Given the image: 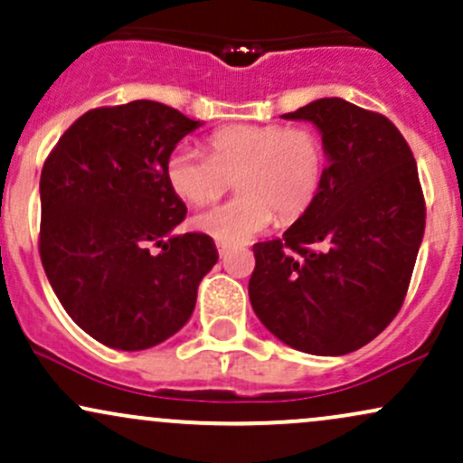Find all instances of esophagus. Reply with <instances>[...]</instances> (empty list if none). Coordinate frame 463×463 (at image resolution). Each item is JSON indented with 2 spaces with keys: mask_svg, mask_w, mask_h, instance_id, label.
<instances>
[{
  "mask_svg": "<svg viewBox=\"0 0 463 463\" xmlns=\"http://www.w3.org/2000/svg\"><path fill=\"white\" fill-rule=\"evenodd\" d=\"M216 249H219V255H221V258H225V255L227 253H230V247H225V244H216Z\"/></svg>",
  "mask_w": 463,
  "mask_h": 463,
  "instance_id": "obj_1",
  "label": "esophagus"
}]
</instances>
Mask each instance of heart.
I'll use <instances>...</instances> for the list:
<instances>
[{
	"label": "heart",
	"instance_id": "1",
	"mask_svg": "<svg viewBox=\"0 0 463 463\" xmlns=\"http://www.w3.org/2000/svg\"><path fill=\"white\" fill-rule=\"evenodd\" d=\"M210 154L182 145L168 156L166 179L184 201L201 205L238 182L241 197L199 212L193 225L225 247L251 242L277 212L295 221L312 208L327 171L320 136L309 128L232 125L210 136Z\"/></svg>",
	"mask_w": 463,
	"mask_h": 463
}]
</instances>
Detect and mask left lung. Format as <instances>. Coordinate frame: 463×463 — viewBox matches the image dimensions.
<instances>
[{"label": "left lung", "instance_id": "8db88e82", "mask_svg": "<svg viewBox=\"0 0 463 463\" xmlns=\"http://www.w3.org/2000/svg\"><path fill=\"white\" fill-rule=\"evenodd\" d=\"M288 121L320 132L327 171L317 201L253 247V312L309 355L362 349L399 314L425 236V201L403 134L377 112L325 97Z\"/></svg>", "mask_w": 463, "mask_h": 463}]
</instances>
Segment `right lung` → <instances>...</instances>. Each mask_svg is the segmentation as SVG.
<instances>
[{
    "label": "right lung",
    "instance_id": "add662e5",
    "mask_svg": "<svg viewBox=\"0 0 463 463\" xmlns=\"http://www.w3.org/2000/svg\"><path fill=\"white\" fill-rule=\"evenodd\" d=\"M165 103L97 108L58 140L41 173V260L75 325L121 351L175 335L219 260L205 233H175L186 205L166 160L201 128ZM151 243L160 254L148 251Z\"/></svg>",
    "mask_w": 463,
    "mask_h": 463
}]
</instances>
